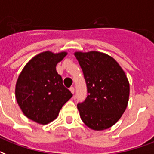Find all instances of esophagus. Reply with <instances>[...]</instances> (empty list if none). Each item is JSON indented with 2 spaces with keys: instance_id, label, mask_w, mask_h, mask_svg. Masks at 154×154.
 <instances>
[{
  "instance_id": "34e87169",
  "label": "esophagus",
  "mask_w": 154,
  "mask_h": 154,
  "mask_svg": "<svg viewBox=\"0 0 154 154\" xmlns=\"http://www.w3.org/2000/svg\"><path fill=\"white\" fill-rule=\"evenodd\" d=\"M70 91H71V93L74 94L75 93V88H74V87H71V88H70Z\"/></svg>"
}]
</instances>
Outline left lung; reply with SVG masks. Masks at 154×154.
<instances>
[{
	"label": "left lung",
	"mask_w": 154,
	"mask_h": 154,
	"mask_svg": "<svg viewBox=\"0 0 154 154\" xmlns=\"http://www.w3.org/2000/svg\"><path fill=\"white\" fill-rule=\"evenodd\" d=\"M83 70L88 96L77 108L86 125L93 130L110 128L128 105L129 83L125 71L111 56L99 51L75 52Z\"/></svg>",
	"instance_id": "left-lung-1"
}]
</instances>
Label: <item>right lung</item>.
I'll return each mask as SVG.
<instances>
[{
    "mask_svg": "<svg viewBox=\"0 0 154 154\" xmlns=\"http://www.w3.org/2000/svg\"><path fill=\"white\" fill-rule=\"evenodd\" d=\"M67 54L45 51L34 56L19 75L15 96L26 117L46 125L57 118L63 106L72 97L56 71L57 64Z\"/></svg>",
    "mask_w": 154,
    "mask_h": 154,
    "instance_id": "right-lung-1",
    "label": "right lung"
}]
</instances>
